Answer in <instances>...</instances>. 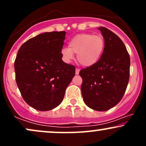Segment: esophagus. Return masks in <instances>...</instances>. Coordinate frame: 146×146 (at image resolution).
<instances>
[{"label":"esophagus","instance_id":"34e87169","mask_svg":"<svg viewBox=\"0 0 146 146\" xmlns=\"http://www.w3.org/2000/svg\"><path fill=\"white\" fill-rule=\"evenodd\" d=\"M80 70L79 69V68H76V69H75V74L78 75L79 73H80Z\"/></svg>","mask_w":146,"mask_h":146}]
</instances>
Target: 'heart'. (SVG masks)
<instances>
[{"mask_svg": "<svg viewBox=\"0 0 146 146\" xmlns=\"http://www.w3.org/2000/svg\"><path fill=\"white\" fill-rule=\"evenodd\" d=\"M105 46V41L100 35L80 33L68 42V47L62 49L63 60L69 62L77 55V59L82 66L89 67L95 64L101 58Z\"/></svg>", "mask_w": 146, "mask_h": 146, "instance_id": "obj_1", "label": "heart"}]
</instances>
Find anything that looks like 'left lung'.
<instances>
[{"instance_id":"obj_1","label":"left lung","mask_w":146,"mask_h":146,"mask_svg":"<svg viewBox=\"0 0 146 146\" xmlns=\"http://www.w3.org/2000/svg\"><path fill=\"white\" fill-rule=\"evenodd\" d=\"M105 41L101 58L93 66L80 72L84 102L91 109L106 111L123 98L130 77V56L122 40L109 29L100 27Z\"/></svg>"}]
</instances>
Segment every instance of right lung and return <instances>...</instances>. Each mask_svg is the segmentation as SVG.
I'll use <instances>...</instances> for the list:
<instances>
[{"instance_id":"1","label":"right lung","mask_w":146,"mask_h":146,"mask_svg":"<svg viewBox=\"0 0 146 146\" xmlns=\"http://www.w3.org/2000/svg\"><path fill=\"white\" fill-rule=\"evenodd\" d=\"M65 35V31L40 33L18 51L14 62L17 86L26 103L38 110L59 106L75 76V66L62 60Z\"/></svg>"}]
</instances>
